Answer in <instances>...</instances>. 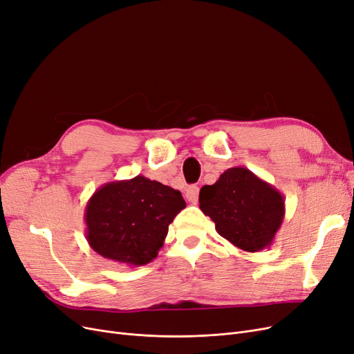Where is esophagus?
<instances>
[{"label":"esophagus","mask_w":354,"mask_h":354,"mask_svg":"<svg viewBox=\"0 0 354 354\" xmlns=\"http://www.w3.org/2000/svg\"><path fill=\"white\" fill-rule=\"evenodd\" d=\"M185 196H187V199H188L191 204H196L198 203V196H199V188L196 185L188 187V189L185 192Z\"/></svg>","instance_id":"34e87169"}]
</instances>
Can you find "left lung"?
<instances>
[{"mask_svg":"<svg viewBox=\"0 0 354 354\" xmlns=\"http://www.w3.org/2000/svg\"><path fill=\"white\" fill-rule=\"evenodd\" d=\"M199 208L217 233L244 252L272 244L285 217L283 195L248 167H230L199 192Z\"/></svg>","mask_w":354,"mask_h":354,"instance_id":"left-lung-1","label":"left lung"}]
</instances>
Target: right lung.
Wrapping results in <instances>:
<instances>
[{
    "mask_svg": "<svg viewBox=\"0 0 354 354\" xmlns=\"http://www.w3.org/2000/svg\"><path fill=\"white\" fill-rule=\"evenodd\" d=\"M187 207L182 194L142 175L100 187L85 207V237L100 256L143 266L162 249L169 224Z\"/></svg>",
    "mask_w": 354,
    "mask_h": 354,
    "instance_id": "1",
    "label": "right lung"
}]
</instances>
